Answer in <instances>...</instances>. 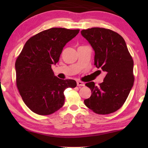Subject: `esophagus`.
I'll return each mask as SVG.
<instances>
[{
	"instance_id": "34e87169",
	"label": "esophagus",
	"mask_w": 148,
	"mask_h": 148,
	"mask_svg": "<svg viewBox=\"0 0 148 148\" xmlns=\"http://www.w3.org/2000/svg\"><path fill=\"white\" fill-rule=\"evenodd\" d=\"M77 86H85L84 82H82L81 81H77Z\"/></svg>"
}]
</instances>
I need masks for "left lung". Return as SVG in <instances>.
I'll return each mask as SVG.
<instances>
[{
  "mask_svg": "<svg viewBox=\"0 0 148 148\" xmlns=\"http://www.w3.org/2000/svg\"><path fill=\"white\" fill-rule=\"evenodd\" d=\"M81 34L94 50V64L106 73L99 86L93 82L86 84L92 94L84 103L96 114L113 113L123 106L133 86V60L125 40L116 32L95 27Z\"/></svg>",
  "mask_w": 148,
  "mask_h": 148,
  "instance_id": "1",
  "label": "left lung"
}]
</instances>
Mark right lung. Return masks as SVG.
I'll return each mask as SVG.
<instances>
[{"label": "right lung", "mask_w": 148, "mask_h": 148, "mask_svg": "<svg viewBox=\"0 0 148 148\" xmlns=\"http://www.w3.org/2000/svg\"><path fill=\"white\" fill-rule=\"evenodd\" d=\"M79 31L51 28L39 32L27 41L16 59L17 89L34 113L46 116L56 112L64 105V90L76 86L74 79L55 76L51 65L58 62L63 47Z\"/></svg>", "instance_id": "right-lung-1"}]
</instances>
